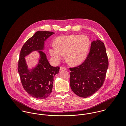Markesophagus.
Instances as JSON below:
<instances>
[{"label": "esophagus", "mask_w": 126, "mask_h": 126, "mask_svg": "<svg viewBox=\"0 0 126 126\" xmlns=\"http://www.w3.org/2000/svg\"><path fill=\"white\" fill-rule=\"evenodd\" d=\"M60 70L61 71H65V70H66V68L64 67H60Z\"/></svg>", "instance_id": "34e87169"}]
</instances>
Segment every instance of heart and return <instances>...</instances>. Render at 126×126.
<instances>
[{"mask_svg":"<svg viewBox=\"0 0 126 126\" xmlns=\"http://www.w3.org/2000/svg\"><path fill=\"white\" fill-rule=\"evenodd\" d=\"M90 47V40L85 35L71 34L58 37L49 52L53 60L58 63L64 57L72 65L81 64L86 59Z\"/></svg>","mask_w":126,"mask_h":126,"instance_id":"1","label":"heart"}]
</instances>
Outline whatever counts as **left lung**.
I'll return each mask as SVG.
<instances>
[{
    "mask_svg": "<svg viewBox=\"0 0 126 126\" xmlns=\"http://www.w3.org/2000/svg\"><path fill=\"white\" fill-rule=\"evenodd\" d=\"M108 65L104 44L98 39L93 41L84 62L77 67L69 68L70 83L73 92L84 98L96 92L103 84Z\"/></svg>",
    "mask_w": 126,
    "mask_h": 126,
    "instance_id": "8db88e82",
    "label": "left lung"
}]
</instances>
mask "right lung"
<instances>
[{
	"label": "right lung",
	"mask_w": 126,
	"mask_h": 126,
	"mask_svg": "<svg viewBox=\"0 0 126 126\" xmlns=\"http://www.w3.org/2000/svg\"><path fill=\"white\" fill-rule=\"evenodd\" d=\"M54 32L38 31L24 44L19 55L18 71L23 87L32 96L37 99H46L52 91L55 75L60 67H53L49 63L44 49L45 41ZM37 51L40 55L38 63L32 69L28 68L25 57Z\"/></svg>",
	"instance_id": "add662e5"
}]
</instances>
